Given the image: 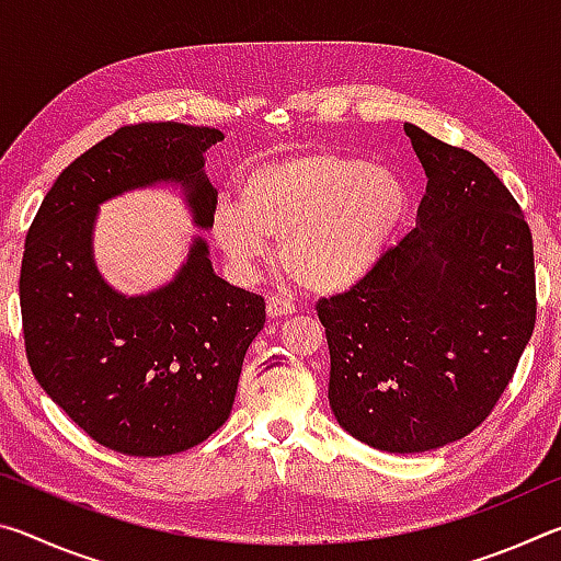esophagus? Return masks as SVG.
Returning <instances> with one entry per match:
<instances>
[{
  "label": "esophagus",
  "mask_w": 561,
  "mask_h": 561,
  "mask_svg": "<svg viewBox=\"0 0 561 561\" xmlns=\"http://www.w3.org/2000/svg\"><path fill=\"white\" fill-rule=\"evenodd\" d=\"M294 314V304L284 301L279 297H270L267 299V317L279 319V317H291Z\"/></svg>",
  "instance_id": "1"
}]
</instances>
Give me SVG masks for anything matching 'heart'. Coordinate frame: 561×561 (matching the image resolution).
Returning a JSON list of instances; mask_svg holds the SVG:
<instances>
[{
  "label": "heart",
  "instance_id": "1",
  "mask_svg": "<svg viewBox=\"0 0 561 561\" xmlns=\"http://www.w3.org/2000/svg\"><path fill=\"white\" fill-rule=\"evenodd\" d=\"M408 213L393 170L336 150H304L252 165L240 205H220L213 237L237 270L252 274L279 244L282 267L304 289L339 294L371 274Z\"/></svg>",
  "mask_w": 561,
  "mask_h": 561
}]
</instances>
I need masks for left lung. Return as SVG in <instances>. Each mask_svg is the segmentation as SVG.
Masks as SVG:
<instances>
[{"mask_svg": "<svg viewBox=\"0 0 561 561\" xmlns=\"http://www.w3.org/2000/svg\"><path fill=\"white\" fill-rule=\"evenodd\" d=\"M403 130L428 178L415 230L317 311L341 428L378 450L425 453L472 433L505 393L535 329V250L478 156Z\"/></svg>", "mask_w": 561, "mask_h": 561, "instance_id": "left-lung-1", "label": "left lung"}]
</instances>
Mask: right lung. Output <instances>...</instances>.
<instances>
[{"mask_svg":"<svg viewBox=\"0 0 561 561\" xmlns=\"http://www.w3.org/2000/svg\"><path fill=\"white\" fill-rule=\"evenodd\" d=\"M222 138L185 123L118 128L56 178L26 232L19 304L32 374L83 433L123 455L183 453L220 428L264 299L217 277L201 234L163 287L113 289L93 257L99 207L178 185L195 227L210 230L217 190L205 150Z\"/></svg>","mask_w":561,"mask_h":561,"instance_id":"add662e5","label":"right lung"}]
</instances>
